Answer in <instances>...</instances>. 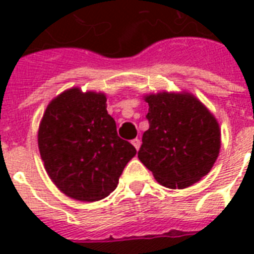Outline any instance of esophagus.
Returning <instances> with one entry per match:
<instances>
[{
	"instance_id": "obj_1",
	"label": "esophagus",
	"mask_w": 254,
	"mask_h": 254,
	"mask_svg": "<svg viewBox=\"0 0 254 254\" xmlns=\"http://www.w3.org/2000/svg\"><path fill=\"white\" fill-rule=\"evenodd\" d=\"M131 143H133V146H134L135 149H137V150H138V149H139V146H141V141H139L138 138H134V139H131Z\"/></svg>"
}]
</instances>
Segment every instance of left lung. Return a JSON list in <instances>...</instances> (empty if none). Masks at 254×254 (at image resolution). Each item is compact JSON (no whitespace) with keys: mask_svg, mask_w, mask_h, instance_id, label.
<instances>
[{"mask_svg":"<svg viewBox=\"0 0 254 254\" xmlns=\"http://www.w3.org/2000/svg\"><path fill=\"white\" fill-rule=\"evenodd\" d=\"M149 129L139 161L169 189H186L209 173L220 150L219 124L189 93L146 96Z\"/></svg>","mask_w":254,"mask_h":254,"instance_id":"obj_1","label":"left lung"}]
</instances>
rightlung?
<instances>
[{"label": "right lung", "mask_w": 254, "mask_h": 254, "mask_svg": "<svg viewBox=\"0 0 254 254\" xmlns=\"http://www.w3.org/2000/svg\"><path fill=\"white\" fill-rule=\"evenodd\" d=\"M38 145L50 178L67 196L107 197L117 187L135 147L120 138L103 93L77 88L53 100L42 119Z\"/></svg>", "instance_id": "1"}]
</instances>
